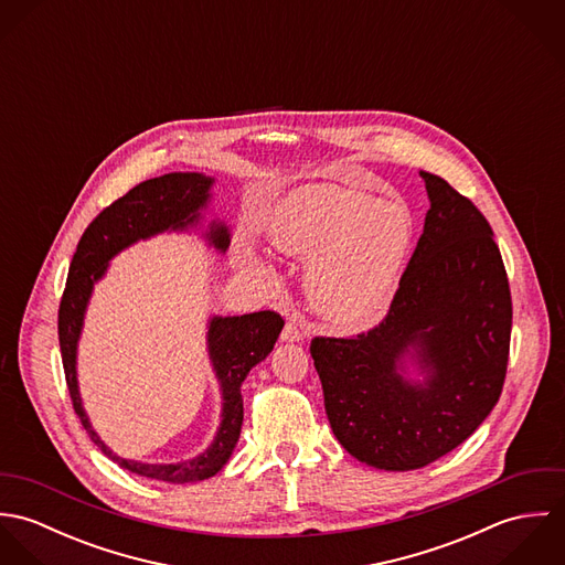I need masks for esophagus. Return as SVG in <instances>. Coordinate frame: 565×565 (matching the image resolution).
<instances>
[{
    "mask_svg": "<svg viewBox=\"0 0 565 565\" xmlns=\"http://www.w3.org/2000/svg\"><path fill=\"white\" fill-rule=\"evenodd\" d=\"M302 337H305L302 323L296 322V320H287L285 328H282V332H280V339H282V341L294 343V341H302Z\"/></svg>",
    "mask_w": 565,
    "mask_h": 565,
    "instance_id": "obj_1",
    "label": "esophagus"
}]
</instances>
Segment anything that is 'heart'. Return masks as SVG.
Segmentation results:
<instances>
[{
	"label": "heart",
	"mask_w": 565,
	"mask_h": 565,
	"mask_svg": "<svg viewBox=\"0 0 565 565\" xmlns=\"http://www.w3.org/2000/svg\"><path fill=\"white\" fill-rule=\"evenodd\" d=\"M278 252L309 260L305 287L318 316L341 330H361L383 318L413 239V215L403 200L339 184H307L285 195L267 220ZM237 265L265 285L271 263L239 245Z\"/></svg>",
	"instance_id": "1"
}]
</instances>
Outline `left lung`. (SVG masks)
Returning a JSON list of instances; mask_svg holds the SVG:
<instances>
[{"instance_id":"left-lung-1","label":"left lung","mask_w":565,"mask_h":565,"mask_svg":"<svg viewBox=\"0 0 565 565\" xmlns=\"http://www.w3.org/2000/svg\"><path fill=\"white\" fill-rule=\"evenodd\" d=\"M419 175L430 209L390 313L352 339L311 341L334 437L387 472L463 444L498 403L509 361L511 291L491 226L444 178ZM406 362L424 382L403 376Z\"/></svg>"}]
</instances>
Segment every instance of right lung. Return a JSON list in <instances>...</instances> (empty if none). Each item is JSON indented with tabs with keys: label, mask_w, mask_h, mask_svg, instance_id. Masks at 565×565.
Instances as JSON below:
<instances>
[{
	"label": "right lung",
	"mask_w": 565,
	"mask_h": 565,
	"mask_svg": "<svg viewBox=\"0 0 565 565\" xmlns=\"http://www.w3.org/2000/svg\"><path fill=\"white\" fill-rule=\"evenodd\" d=\"M215 178L195 171H173L146 180L130 189L124 198L104 209L84 231L70 265L65 294L58 309V341L63 354L65 379L74 408L82 426L95 446L124 470L146 479L164 483H195L215 477L231 459L243 424L242 383L247 372L260 363L271 350L285 326V320L274 311H258L249 316L222 318L213 316L209 322L206 343L213 372L222 390V422L213 444L198 457L180 463H141L117 457L93 430L88 415L82 406L78 390V341H81L84 313L95 282L106 274L108 263L132 243L150 239L161 233L193 231L202 222V211L211 202V186ZM204 239L217 252L231 245V231L222 222H211Z\"/></svg>",
	"instance_id": "add662e5"
}]
</instances>
